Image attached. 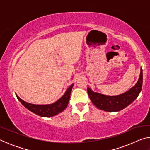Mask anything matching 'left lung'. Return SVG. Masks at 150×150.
<instances>
[{"label":"left lung","instance_id":"1","mask_svg":"<svg viewBox=\"0 0 150 150\" xmlns=\"http://www.w3.org/2000/svg\"><path fill=\"white\" fill-rule=\"evenodd\" d=\"M143 73L141 69L140 75L136 85L122 95L107 96L95 93L87 88V92L91 100L96 107L106 112H118L122 110L138 97L142 90Z\"/></svg>","mask_w":150,"mask_h":150}]
</instances>
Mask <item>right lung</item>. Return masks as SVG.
Returning a JSON list of instances; mask_svg holds the SVG:
<instances>
[{"label": "right lung", "instance_id": "obj_1", "mask_svg": "<svg viewBox=\"0 0 150 150\" xmlns=\"http://www.w3.org/2000/svg\"><path fill=\"white\" fill-rule=\"evenodd\" d=\"M73 86V84H72L67 88V90L66 91L64 95L62 96V97H61V98H59L55 103L51 104V105H33V104L25 102L16 95L17 96V98L22 103V105L24 106L29 110L35 114V115L42 116V117H51V116H54L62 112L67 107L69 101L70 95L71 93Z\"/></svg>", "mask_w": 150, "mask_h": 150}]
</instances>
